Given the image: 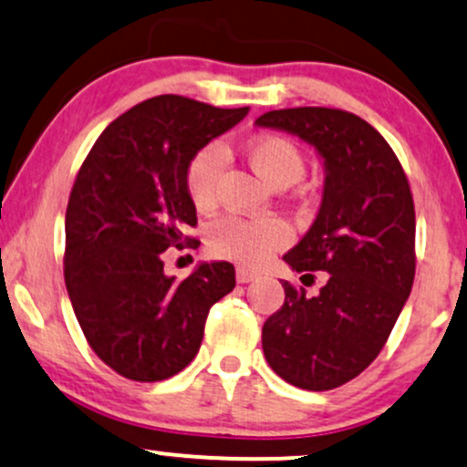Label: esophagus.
Masks as SVG:
<instances>
[{"mask_svg": "<svg viewBox=\"0 0 467 467\" xmlns=\"http://www.w3.org/2000/svg\"><path fill=\"white\" fill-rule=\"evenodd\" d=\"M258 274L256 272H250V269L245 267H237V283L245 285V283H252V280H256Z\"/></svg>", "mask_w": 467, "mask_h": 467, "instance_id": "1", "label": "esophagus"}]
</instances>
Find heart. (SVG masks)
<instances>
[{"label":"heart","mask_w":467,"mask_h":467,"mask_svg":"<svg viewBox=\"0 0 467 467\" xmlns=\"http://www.w3.org/2000/svg\"><path fill=\"white\" fill-rule=\"evenodd\" d=\"M248 156L256 171L274 187H289L305 176L306 162L297 145L287 137L265 134L252 139ZM228 162V151L219 141L206 143L191 156L184 171V187L198 209L215 204L219 180ZM289 241V230L276 217L244 219L237 215L219 217L206 230V245L211 254L228 261L258 265Z\"/></svg>","instance_id":"obj_1"}]
</instances>
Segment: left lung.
<instances>
[{"mask_svg": "<svg viewBox=\"0 0 467 467\" xmlns=\"http://www.w3.org/2000/svg\"><path fill=\"white\" fill-rule=\"evenodd\" d=\"M256 126L316 145L326 180L319 213L283 258L326 272L319 294L285 280V305L263 324L269 368L287 383L328 391L379 357L413 287L415 209L407 173L389 143L361 117L324 106L269 110Z\"/></svg>", "mask_w": 467, "mask_h": 467, "instance_id": "8db88e82", "label": "left lung"}]
</instances>
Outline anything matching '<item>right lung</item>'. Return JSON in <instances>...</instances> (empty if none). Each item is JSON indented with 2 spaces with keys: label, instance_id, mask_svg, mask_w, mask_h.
<instances>
[{
  "label": "right lung",
  "instance_id": "add662e5",
  "mask_svg": "<svg viewBox=\"0 0 467 467\" xmlns=\"http://www.w3.org/2000/svg\"><path fill=\"white\" fill-rule=\"evenodd\" d=\"M182 95L145 99L117 117L84 159L65 215V285L88 346L137 383L182 372L198 355L211 306L234 289V267L202 263L165 276L161 254L195 245L184 187L191 156L248 115Z\"/></svg>",
  "mask_w": 467,
  "mask_h": 467
}]
</instances>
